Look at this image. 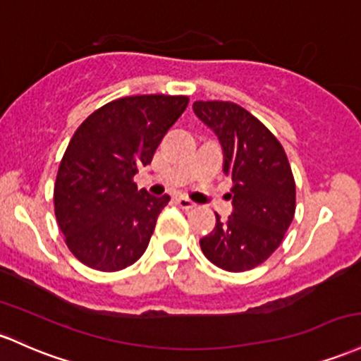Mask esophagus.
<instances>
[{
    "label": "esophagus",
    "mask_w": 361,
    "mask_h": 361,
    "mask_svg": "<svg viewBox=\"0 0 361 361\" xmlns=\"http://www.w3.org/2000/svg\"><path fill=\"white\" fill-rule=\"evenodd\" d=\"M176 204L180 205L181 209H185V211H190V209H193V207H195V205H197L195 202L190 200L188 197H183V195L178 197V199H176Z\"/></svg>",
    "instance_id": "1"
}]
</instances>
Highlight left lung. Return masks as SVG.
Instances as JSON below:
<instances>
[{
    "label": "left lung",
    "mask_w": 361,
    "mask_h": 361,
    "mask_svg": "<svg viewBox=\"0 0 361 361\" xmlns=\"http://www.w3.org/2000/svg\"><path fill=\"white\" fill-rule=\"evenodd\" d=\"M193 111L214 130L224 152V173L233 181V214L200 240L217 267L243 272L277 250L296 209V185L286 152L271 130L229 101H195Z\"/></svg>",
    "instance_id": "1"
}]
</instances>
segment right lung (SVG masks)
I'll return each mask as SVG.
<instances>
[{
  "mask_svg": "<svg viewBox=\"0 0 361 361\" xmlns=\"http://www.w3.org/2000/svg\"><path fill=\"white\" fill-rule=\"evenodd\" d=\"M187 106V96L121 97L73 133L58 168L54 216L68 250L87 267L116 272L144 255L169 195L137 190L133 176Z\"/></svg>",
  "mask_w": 361,
  "mask_h": 361,
  "instance_id": "add662e5",
  "label": "right lung"
}]
</instances>
